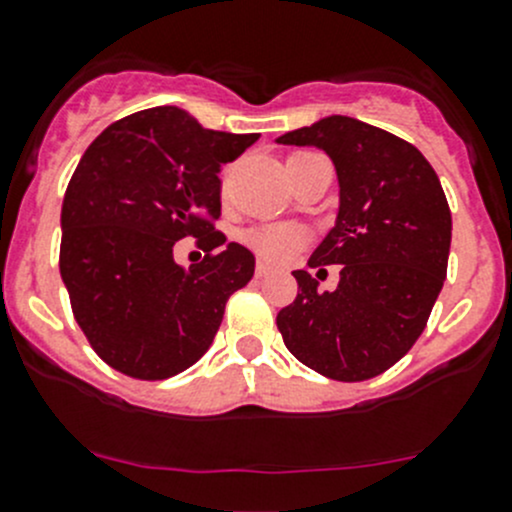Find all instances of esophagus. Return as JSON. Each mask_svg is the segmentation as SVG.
Returning <instances> with one entry per match:
<instances>
[{
	"instance_id": "esophagus-1",
	"label": "esophagus",
	"mask_w": 512,
	"mask_h": 512,
	"mask_svg": "<svg viewBox=\"0 0 512 512\" xmlns=\"http://www.w3.org/2000/svg\"><path fill=\"white\" fill-rule=\"evenodd\" d=\"M272 272V267L270 265H265V262H257V267H255V275L257 277H267Z\"/></svg>"
}]
</instances>
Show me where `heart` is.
<instances>
[{
    "instance_id": "heart-1",
    "label": "heart",
    "mask_w": 512,
    "mask_h": 512,
    "mask_svg": "<svg viewBox=\"0 0 512 512\" xmlns=\"http://www.w3.org/2000/svg\"><path fill=\"white\" fill-rule=\"evenodd\" d=\"M247 245L255 247L262 257L272 262H282L300 245V232L292 227H262L247 235Z\"/></svg>"
}]
</instances>
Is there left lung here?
Segmentation results:
<instances>
[{"instance_id": "8db88e82", "label": "left lung", "mask_w": 512, "mask_h": 512, "mask_svg": "<svg viewBox=\"0 0 512 512\" xmlns=\"http://www.w3.org/2000/svg\"><path fill=\"white\" fill-rule=\"evenodd\" d=\"M275 142L322 150L340 185L335 227L310 257L340 265V282L320 292L310 272H292L297 297L277 330L320 375L370 380L415 345L443 290L453 235L443 185L418 147L342 114Z\"/></svg>"}]
</instances>
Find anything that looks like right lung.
I'll list each match as a JSON object with an SVG mask.
<instances>
[{
  "label": "right lung",
  "mask_w": 512,
  "mask_h": 512,
  "mask_svg": "<svg viewBox=\"0 0 512 512\" xmlns=\"http://www.w3.org/2000/svg\"><path fill=\"white\" fill-rule=\"evenodd\" d=\"M257 135L205 130L180 107L117 119L87 147L62 202L59 272L77 325L114 370L165 380L215 340L230 295L255 275V255L227 242L220 167ZM197 236L190 268L174 245Z\"/></svg>",
  "instance_id": "add662e5"
}]
</instances>
